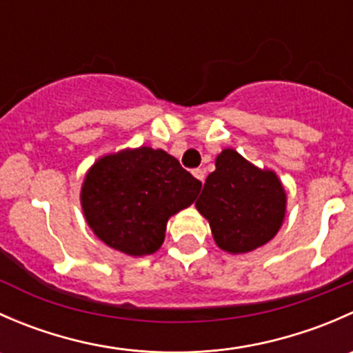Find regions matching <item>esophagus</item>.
<instances>
[{
  "instance_id": "obj_1",
  "label": "esophagus",
  "mask_w": 353,
  "mask_h": 353,
  "mask_svg": "<svg viewBox=\"0 0 353 353\" xmlns=\"http://www.w3.org/2000/svg\"><path fill=\"white\" fill-rule=\"evenodd\" d=\"M193 176L196 177L198 181H201V183H205V170H203V169H194Z\"/></svg>"
}]
</instances>
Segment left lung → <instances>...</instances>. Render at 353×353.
<instances>
[{"mask_svg":"<svg viewBox=\"0 0 353 353\" xmlns=\"http://www.w3.org/2000/svg\"><path fill=\"white\" fill-rule=\"evenodd\" d=\"M196 201L213 239L232 254L249 252L275 237L285 219L287 194L273 170H261L232 148L215 160Z\"/></svg>","mask_w":353,"mask_h":353,"instance_id":"1","label":"left lung"}]
</instances>
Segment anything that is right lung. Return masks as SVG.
I'll return each mask as SVG.
<instances>
[{
    "instance_id": "obj_1",
    "label": "right lung",
    "mask_w": 353,
    "mask_h": 353,
    "mask_svg": "<svg viewBox=\"0 0 353 353\" xmlns=\"http://www.w3.org/2000/svg\"><path fill=\"white\" fill-rule=\"evenodd\" d=\"M201 183L163 150L140 147L104 155L87 172L81 208L95 236L130 256L152 254L167 220L188 208Z\"/></svg>"
}]
</instances>
